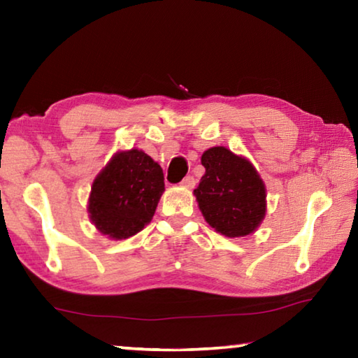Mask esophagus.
<instances>
[{
    "mask_svg": "<svg viewBox=\"0 0 358 358\" xmlns=\"http://www.w3.org/2000/svg\"><path fill=\"white\" fill-rule=\"evenodd\" d=\"M181 185L186 187H194V185H196V180H194L192 175H187V177H185L183 181H181Z\"/></svg>",
    "mask_w": 358,
    "mask_h": 358,
    "instance_id": "obj_1",
    "label": "esophagus"
}]
</instances>
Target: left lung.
<instances>
[{"mask_svg":"<svg viewBox=\"0 0 358 358\" xmlns=\"http://www.w3.org/2000/svg\"><path fill=\"white\" fill-rule=\"evenodd\" d=\"M205 175L194 189L202 215L226 237H245L265 216V186L250 162L224 147L202 155Z\"/></svg>","mask_w":358,"mask_h":358,"instance_id":"8db88e82","label":"left lung"}]
</instances>
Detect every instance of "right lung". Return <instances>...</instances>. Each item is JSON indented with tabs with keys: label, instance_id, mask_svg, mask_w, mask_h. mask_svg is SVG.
<instances>
[{
	"label": "right lung",
	"instance_id": "1",
	"mask_svg": "<svg viewBox=\"0 0 358 358\" xmlns=\"http://www.w3.org/2000/svg\"><path fill=\"white\" fill-rule=\"evenodd\" d=\"M162 191L161 166L141 150L123 151L96 177L90 217L101 234L115 240L129 238L151 221Z\"/></svg>",
	"mask_w": 358,
	"mask_h": 358
}]
</instances>
